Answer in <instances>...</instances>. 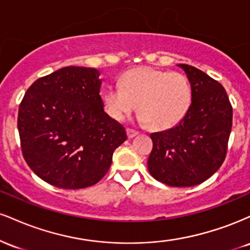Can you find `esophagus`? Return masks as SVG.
<instances>
[{
  "instance_id": "esophagus-1",
  "label": "esophagus",
  "mask_w": 250,
  "mask_h": 250,
  "mask_svg": "<svg viewBox=\"0 0 250 250\" xmlns=\"http://www.w3.org/2000/svg\"><path fill=\"white\" fill-rule=\"evenodd\" d=\"M139 134L136 130H133V129H127V136L128 139H133V137L136 136Z\"/></svg>"
}]
</instances>
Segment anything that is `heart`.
Masks as SVG:
<instances>
[{"mask_svg": "<svg viewBox=\"0 0 250 250\" xmlns=\"http://www.w3.org/2000/svg\"><path fill=\"white\" fill-rule=\"evenodd\" d=\"M191 101L190 82L183 74L148 67L125 71L120 87H109L103 94V105L111 119L125 121L139 104V121L156 130L173 128L182 121Z\"/></svg>", "mask_w": 250, "mask_h": 250, "instance_id": "obj_1", "label": "heart"}]
</instances>
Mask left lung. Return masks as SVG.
Here are the masks:
<instances>
[{
	"label": "left lung",
	"mask_w": 250,
	"mask_h": 250,
	"mask_svg": "<svg viewBox=\"0 0 250 250\" xmlns=\"http://www.w3.org/2000/svg\"><path fill=\"white\" fill-rule=\"evenodd\" d=\"M177 65L187 74L193 101L174 128L150 135L148 170L170 187H191L208 180L225 161L233 108L221 83L193 65Z\"/></svg>",
	"instance_id": "left-lung-1"
}]
</instances>
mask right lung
I'll list each match as a JSON object with an SVG mask.
<instances>
[{"instance_id":"1","label":"right lung","mask_w":250,"mask_h":250,"mask_svg":"<svg viewBox=\"0 0 250 250\" xmlns=\"http://www.w3.org/2000/svg\"><path fill=\"white\" fill-rule=\"evenodd\" d=\"M95 68L64 67L36 80L19 108L22 154L31 170L63 189L87 188L107 174L125 129L103 109Z\"/></svg>"}]
</instances>
